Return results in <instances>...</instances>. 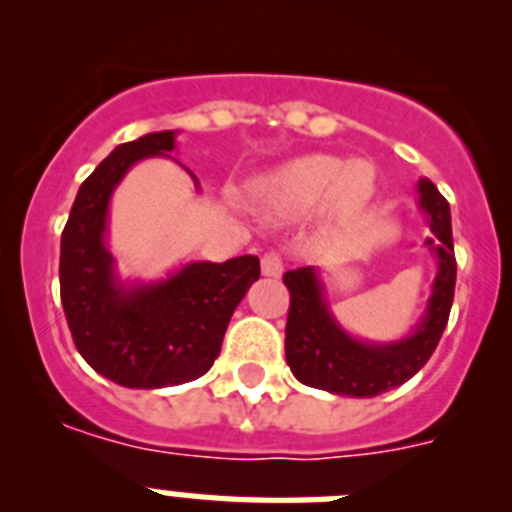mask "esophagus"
I'll list each match as a JSON object with an SVG mask.
<instances>
[{
  "label": "esophagus",
  "mask_w": 512,
  "mask_h": 512,
  "mask_svg": "<svg viewBox=\"0 0 512 512\" xmlns=\"http://www.w3.org/2000/svg\"><path fill=\"white\" fill-rule=\"evenodd\" d=\"M261 271H264V277L279 279L284 274V261L279 253H264V259H261Z\"/></svg>",
  "instance_id": "esophagus-1"
}]
</instances>
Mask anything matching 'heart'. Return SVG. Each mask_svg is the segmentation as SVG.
<instances>
[{"label":"heart","instance_id":"1","mask_svg":"<svg viewBox=\"0 0 512 512\" xmlns=\"http://www.w3.org/2000/svg\"><path fill=\"white\" fill-rule=\"evenodd\" d=\"M377 192V169L369 161H343L333 153H305L261 174L251 197L266 217L297 220L323 207L333 220L359 215Z\"/></svg>","mask_w":512,"mask_h":512}]
</instances>
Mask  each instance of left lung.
<instances>
[{"mask_svg":"<svg viewBox=\"0 0 512 512\" xmlns=\"http://www.w3.org/2000/svg\"><path fill=\"white\" fill-rule=\"evenodd\" d=\"M418 207L431 225V238H425V246L436 256L438 271L423 318L410 336L390 343L359 341L333 318L315 266L284 274L289 289L284 351L289 369L302 384L333 395L374 397L405 384L431 359L449 323L456 259L449 202L431 179L418 182Z\"/></svg>","mask_w":512,"mask_h":512,"instance_id":"obj_1","label":"left lung"}]
</instances>
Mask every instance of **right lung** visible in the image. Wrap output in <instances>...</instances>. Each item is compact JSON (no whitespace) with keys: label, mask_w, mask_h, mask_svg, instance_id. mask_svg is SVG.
I'll use <instances>...</instances> for the list:
<instances>
[{"label":"right lung","mask_w":512,"mask_h":512,"mask_svg":"<svg viewBox=\"0 0 512 512\" xmlns=\"http://www.w3.org/2000/svg\"><path fill=\"white\" fill-rule=\"evenodd\" d=\"M174 148L176 130L117 146L79 187L61 233V302L76 348L94 372L130 390L174 387L210 372L230 315L261 274L256 256H238L189 261L156 282H122L107 248L112 192L138 161L171 158Z\"/></svg>","instance_id":"1"}]
</instances>
